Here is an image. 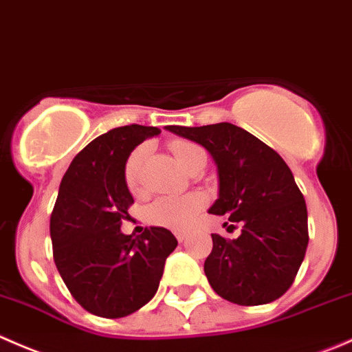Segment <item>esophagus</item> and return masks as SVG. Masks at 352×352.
<instances>
[{"instance_id": "1", "label": "esophagus", "mask_w": 352, "mask_h": 352, "mask_svg": "<svg viewBox=\"0 0 352 352\" xmlns=\"http://www.w3.org/2000/svg\"><path fill=\"white\" fill-rule=\"evenodd\" d=\"M176 238L179 243H184L188 239V234L186 232H176Z\"/></svg>"}]
</instances>
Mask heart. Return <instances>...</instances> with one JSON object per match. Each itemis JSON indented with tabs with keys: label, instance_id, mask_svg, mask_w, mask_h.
<instances>
[{
	"label": "heart",
	"instance_id": "1",
	"mask_svg": "<svg viewBox=\"0 0 352 352\" xmlns=\"http://www.w3.org/2000/svg\"><path fill=\"white\" fill-rule=\"evenodd\" d=\"M171 151L175 154L176 162L184 171L190 168V164L198 155L204 154V151L197 144L184 140L175 142L171 145ZM142 155H144V148H137L128 157L126 166H124V177H126V184L131 190H135L138 184V169H140ZM201 207H204V198L197 193L184 195V197H164L155 200L148 207L147 217L152 224L181 231V229L190 228Z\"/></svg>",
	"mask_w": 352,
	"mask_h": 352
}]
</instances>
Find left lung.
<instances>
[{
    "mask_svg": "<svg viewBox=\"0 0 352 352\" xmlns=\"http://www.w3.org/2000/svg\"><path fill=\"white\" fill-rule=\"evenodd\" d=\"M197 142L217 166L219 197L208 214L241 222V234H212L205 276L221 298L267 305L293 284L308 246V212L293 173L274 148L231 123L166 126Z\"/></svg>",
    "mask_w": 352,
    "mask_h": 352,
    "instance_id": "8db88e82",
    "label": "left lung"
}]
</instances>
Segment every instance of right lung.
I'll use <instances>...</instances> for the list:
<instances>
[{"label":"right lung","mask_w":352,"mask_h":352,"mask_svg":"<svg viewBox=\"0 0 352 352\" xmlns=\"http://www.w3.org/2000/svg\"><path fill=\"white\" fill-rule=\"evenodd\" d=\"M159 133L142 124L113 128L76 154L59 184L50 226L54 263L92 315L121 318L147 305L177 246L164 228H147L138 238L121 232L133 204L124 166L137 145Z\"/></svg>","instance_id":"obj_1"}]
</instances>
